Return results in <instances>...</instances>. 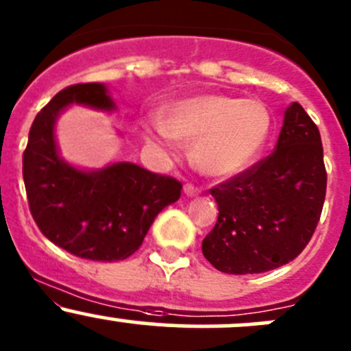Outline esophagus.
I'll return each mask as SVG.
<instances>
[{
  "label": "esophagus",
  "mask_w": 351,
  "mask_h": 351,
  "mask_svg": "<svg viewBox=\"0 0 351 351\" xmlns=\"http://www.w3.org/2000/svg\"><path fill=\"white\" fill-rule=\"evenodd\" d=\"M183 191H185L186 197H197V195L202 193V190L198 186H195L193 183H186L185 186H183Z\"/></svg>",
  "instance_id": "esophagus-1"
}]
</instances>
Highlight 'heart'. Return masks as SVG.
Masks as SVG:
<instances>
[{
  "mask_svg": "<svg viewBox=\"0 0 351 351\" xmlns=\"http://www.w3.org/2000/svg\"><path fill=\"white\" fill-rule=\"evenodd\" d=\"M271 132V114L263 102L225 94L183 99L165 110L163 121L146 126V139L176 151L178 139L193 143V160L206 175L234 176L249 168Z\"/></svg>",
  "mask_w": 351,
  "mask_h": 351,
  "instance_id": "1",
  "label": "heart"
}]
</instances>
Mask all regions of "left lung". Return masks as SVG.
I'll return each instance as SVG.
<instances>
[{"label":"left lung","instance_id":"1","mask_svg":"<svg viewBox=\"0 0 351 351\" xmlns=\"http://www.w3.org/2000/svg\"><path fill=\"white\" fill-rule=\"evenodd\" d=\"M210 193L219 219L202 252L213 267L259 274L296 259L315 234L326 195L322 136L302 106L286 109L269 156Z\"/></svg>","mask_w":351,"mask_h":351}]
</instances>
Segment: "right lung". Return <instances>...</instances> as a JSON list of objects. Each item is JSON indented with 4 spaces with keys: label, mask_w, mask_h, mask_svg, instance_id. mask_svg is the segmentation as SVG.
Here are the masks:
<instances>
[{
    "label": "right lung",
    "mask_w": 351,
    "mask_h": 351,
    "mask_svg": "<svg viewBox=\"0 0 351 351\" xmlns=\"http://www.w3.org/2000/svg\"><path fill=\"white\" fill-rule=\"evenodd\" d=\"M110 110L102 84H73L58 92L33 121L23 153V180L33 220L55 245L77 257L123 261L141 247L154 217L176 202L183 185L132 163L80 171L60 160L53 138L69 104Z\"/></svg>",
    "instance_id": "add662e5"
}]
</instances>
